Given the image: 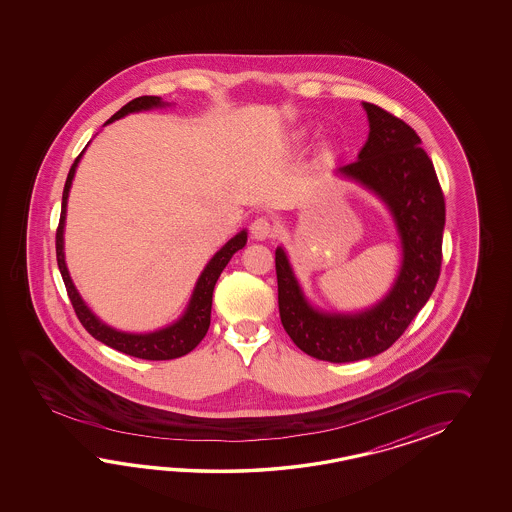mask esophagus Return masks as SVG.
I'll return each instance as SVG.
<instances>
[{
    "mask_svg": "<svg viewBox=\"0 0 512 512\" xmlns=\"http://www.w3.org/2000/svg\"><path fill=\"white\" fill-rule=\"evenodd\" d=\"M251 232L256 240H269V238L274 236V225L269 221V218L260 216V218H256L252 221Z\"/></svg>",
    "mask_w": 512,
    "mask_h": 512,
    "instance_id": "esophagus-1",
    "label": "esophagus"
}]
</instances>
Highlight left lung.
<instances>
[{"label": "left lung", "instance_id": "1", "mask_svg": "<svg viewBox=\"0 0 512 512\" xmlns=\"http://www.w3.org/2000/svg\"><path fill=\"white\" fill-rule=\"evenodd\" d=\"M368 141L338 174L366 186L392 214L403 261L379 304L357 313H327L305 298L283 247L276 249L278 307L283 329L309 357L355 362L392 346L434 293L441 272L445 197L421 139L404 120L362 102Z\"/></svg>", "mask_w": 512, "mask_h": 512}]
</instances>
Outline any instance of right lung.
I'll use <instances>...</instances> for the list:
<instances>
[{
	"instance_id": "add662e5",
	"label": "right lung",
	"mask_w": 512,
	"mask_h": 512,
	"mask_svg": "<svg viewBox=\"0 0 512 512\" xmlns=\"http://www.w3.org/2000/svg\"><path fill=\"white\" fill-rule=\"evenodd\" d=\"M170 106L168 102H163L161 97H139L133 98L124 108H120L111 119H122L128 113H137V111H146V109L164 108ZM104 124V126H106ZM84 152L78 155L75 163L71 166L69 174H67L66 186H64V196H62V212H60V223L56 229V261H58V269L66 283L67 294L69 300L75 307L80 324L86 327L87 333L91 337L97 338L102 344H106L109 348L117 349L120 353H126L130 357L144 360H170L183 357L186 353H190L196 348L197 344L207 335L208 326H210V311H212V293L218 282L219 274L227 267L230 258L245 247L247 243V230L238 232L232 240L227 241L221 249H219L212 260L208 261L207 267L201 272V276L197 278L196 287L192 298L188 302L185 315L181 316L177 322L170 326L157 329L152 333H124L117 331L113 327L104 324L82 300V296L78 294L75 283L69 276L66 265V254H64V227H66L67 197H69V188L73 183V177L77 172L80 157Z\"/></svg>"
}]
</instances>
